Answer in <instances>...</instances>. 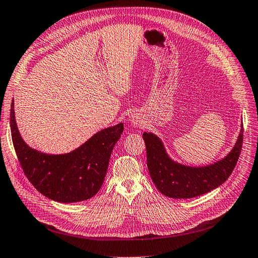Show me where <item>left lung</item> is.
<instances>
[{
  "label": "left lung",
  "instance_id": "obj_1",
  "mask_svg": "<svg viewBox=\"0 0 258 258\" xmlns=\"http://www.w3.org/2000/svg\"><path fill=\"white\" fill-rule=\"evenodd\" d=\"M147 167L155 187L171 199H191L217 188L234 170L242 148L243 129L232 151L222 161L206 167L177 164L165 151L164 145L152 133L144 132Z\"/></svg>",
  "mask_w": 258,
  "mask_h": 258
}]
</instances>
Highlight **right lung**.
Masks as SVG:
<instances>
[{
  "instance_id": "obj_1",
  "label": "right lung",
  "mask_w": 258,
  "mask_h": 258,
  "mask_svg": "<svg viewBox=\"0 0 258 258\" xmlns=\"http://www.w3.org/2000/svg\"><path fill=\"white\" fill-rule=\"evenodd\" d=\"M14 108L12 101V143L24 173L36 190L59 203L83 202L99 192L105 179L110 155L124 130L121 122L97 132L75 151L50 155L31 149L22 140Z\"/></svg>"
}]
</instances>
